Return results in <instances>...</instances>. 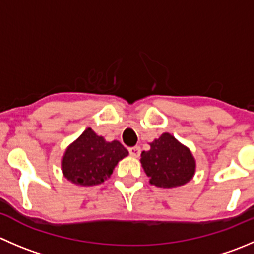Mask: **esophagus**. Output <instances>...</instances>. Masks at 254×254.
I'll list each match as a JSON object with an SVG mask.
<instances>
[{
  "label": "esophagus",
  "instance_id": "1",
  "mask_svg": "<svg viewBox=\"0 0 254 254\" xmlns=\"http://www.w3.org/2000/svg\"><path fill=\"white\" fill-rule=\"evenodd\" d=\"M140 151H141V150H140V146H132V147H129V152H130V155H131V156H134V157H137L140 155Z\"/></svg>",
  "mask_w": 254,
  "mask_h": 254
}]
</instances>
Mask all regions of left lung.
I'll list each match as a JSON object with an SVG mask.
<instances>
[{"label":"left lung","instance_id":"left-lung-1","mask_svg":"<svg viewBox=\"0 0 254 254\" xmlns=\"http://www.w3.org/2000/svg\"><path fill=\"white\" fill-rule=\"evenodd\" d=\"M140 161L150 184L162 189L184 186L196 172L191 150L169 132L150 142V150L141 152Z\"/></svg>","mask_w":254,"mask_h":254}]
</instances>
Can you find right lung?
<instances>
[{"label": "right lung", "instance_id": "1", "mask_svg": "<svg viewBox=\"0 0 254 254\" xmlns=\"http://www.w3.org/2000/svg\"><path fill=\"white\" fill-rule=\"evenodd\" d=\"M129 151L118 140L107 141L90 127L65 149L61 161L63 176L78 186H95L112 176Z\"/></svg>", "mask_w": 254, "mask_h": 254}]
</instances>
